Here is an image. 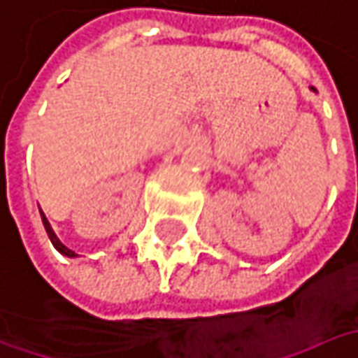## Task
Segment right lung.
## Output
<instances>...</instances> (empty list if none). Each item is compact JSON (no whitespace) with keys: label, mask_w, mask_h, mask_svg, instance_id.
I'll return each instance as SVG.
<instances>
[{"label":"right lung","mask_w":358,"mask_h":358,"mask_svg":"<svg viewBox=\"0 0 358 358\" xmlns=\"http://www.w3.org/2000/svg\"><path fill=\"white\" fill-rule=\"evenodd\" d=\"M40 215H42V222H44V229H46V233H48V237H50V241H52L54 247H56V249H58V251H60L62 255L74 257V251H71V249H69L66 245H62V243H60V239H58V237L54 235L52 227H50V222H48V219L44 217V213H42V210H40Z\"/></svg>","instance_id":"right-lung-1"}]
</instances>
